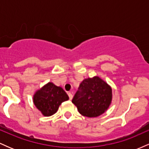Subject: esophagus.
Instances as JSON below:
<instances>
[{"label": "esophagus", "mask_w": 149, "mask_h": 149, "mask_svg": "<svg viewBox=\"0 0 149 149\" xmlns=\"http://www.w3.org/2000/svg\"><path fill=\"white\" fill-rule=\"evenodd\" d=\"M68 95H69V100H71L73 99V94H72V92H69V93H68Z\"/></svg>", "instance_id": "obj_1"}]
</instances>
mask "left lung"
Here are the masks:
<instances>
[{"mask_svg": "<svg viewBox=\"0 0 149 149\" xmlns=\"http://www.w3.org/2000/svg\"><path fill=\"white\" fill-rule=\"evenodd\" d=\"M112 100V89L98 76L86 78L80 83L75 94L72 103L78 112L89 118L103 114L109 107Z\"/></svg>", "mask_w": 149, "mask_h": 149, "instance_id": "8db88e82", "label": "left lung"}]
</instances>
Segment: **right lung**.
<instances>
[{
    "instance_id": "1",
    "label": "right lung",
    "mask_w": 149,
    "mask_h": 149,
    "mask_svg": "<svg viewBox=\"0 0 149 149\" xmlns=\"http://www.w3.org/2000/svg\"><path fill=\"white\" fill-rule=\"evenodd\" d=\"M69 100V96L61 87L48 83L36 92L33 103L45 116H50L57 111L62 102Z\"/></svg>"
}]
</instances>
